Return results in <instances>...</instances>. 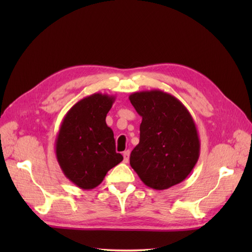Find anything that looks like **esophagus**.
I'll return each mask as SVG.
<instances>
[{
    "label": "esophagus",
    "instance_id": "34e87169",
    "mask_svg": "<svg viewBox=\"0 0 252 252\" xmlns=\"http://www.w3.org/2000/svg\"><path fill=\"white\" fill-rule=\"evenodd\" d=\"M129 158H130V151H126L123 153V162L125 163L129 162Z\"/></svg>",
    "mask_w": 252,
    "mask_h": 252
}]
</instances>
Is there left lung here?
<instances>
[{"instance_id": "obj_1", "label": "left lung", "mask_w": 252, "mask_h": 252, "mask_svg": "<svg viewBox=\"0 0 252 252\" xmlns=\"http://www.w3.org/2000/svg\"><path fill=\"white\" fill-rule=\"evenodd\" d=\"M129 99L142 117L140 143L131 153V167L154 189H167L183 182L200 154L190 112L181 100L160 90L134 92Z\"/></svg>"}]
</instances>
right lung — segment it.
I'll list each match as a JSON object with an SVG mask.
<instances>
[{"mask_svg": "<svg viewBox=\"0 0 252 252\" xmlns=\"http://www.w3.org/2000/svg\"><path fill=\"white\" fill-rule=\"evenodd\" d=\"M116 97L94 93L80 99L63 117L55 141L58 164L66 178L82 189H93L120 163L114 132L106 116Z\"/></svg>", "mask_w": 252, "mask_h": 252, "instance_id": "obj_1", "label": "right lung"}]
</instances>
